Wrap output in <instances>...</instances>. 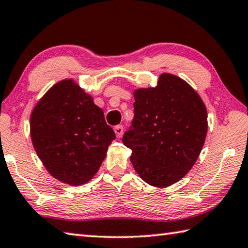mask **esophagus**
I'll list each match as a JSON object with an SVG mask.
<instances>
[{"mask_svg": "<svg viewBox=\"0 0 248 248\" xmlns=\"http://www.w3.org/2000/svg\"><path fill=\"white\" fill-rule=\"evenodd\" d=\"M114 130H115V133H116L117 138L123 137V134H124V127H123V125H116Z\"/></svg>", "mask_w": 248, "mask_h": 248, "instance_id": "34e87169", "label": "esophagus"}]
</instances>
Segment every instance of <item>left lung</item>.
Masks as SVG:
<instances>
[{"label":"left lung","mask_w":248,"mask_h":248,"mask_svg":"<svg viewBox=\"0 0 248 248\" xmlns=\"http://www.w3.org/2000/svg\"><path fill=\"white\" fill-rule=\"evenodd\" d=\"M134 117L123 142L144 181L165 187L191 170L204 146L207 110L191 85L163 74L155 88L134 92Z\"/></svg>","instance_id":"left-lung-1"}]
</instances>
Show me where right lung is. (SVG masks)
<instances>
[{
    "label": "right lung",
    "mask_w": 248,
    "mask_h": 248,
    "mask_svg": "<svg viewBox=\"0 0 248 248\" xmlns=\"http://www.w3.org/2000/svg\"><path fill=\"white\" fill-rule=\"evenodd\" d=\"M31 140L54 178L80 186L97 172L115 132L93 98L73 80H62L38 102L30 118Z\"/></svg>",
    "instance_id": "right-lung-1"
}]
</instances>
